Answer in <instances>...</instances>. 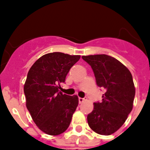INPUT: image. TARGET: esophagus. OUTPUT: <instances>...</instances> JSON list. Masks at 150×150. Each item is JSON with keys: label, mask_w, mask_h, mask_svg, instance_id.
Returning a JSON list of instances; mask_svg holds the SVG:
<instances>
[{"label": "esophagus", "mask_w": 150, "mask_h": 150, "mask_svg": "<svg viewBox=\"0 0 150 150\" xmlns=\"http://www.w3.org/2000/svg\"><path fill=\"white\" fill-rule=\"evenodd\" d=\"M84 100H85V99L81 98V97H79V103H82L84 102Z\"/></svg>", "instance_id": "34e87169"}]
</instances>
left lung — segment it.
<instances>
[{
	"mask_svg": "<svg viewBox=\"0 0 150 150\" xmlns=\"http://www.w3.org/2000/svg\"><path fill=\"white\" fill-rule=\"evenodd\" d=\"M91 66L96 84L105 89L101 103H94L87 116L89 126L97 134L109 135L125 122L133 107L135 88L130 71L118 60L106 54L82 56Z\"/></svg>",
	"mask_w": 150,
	"mask_h": 150,
	"instance_id": "1",
	"label": "left lung"
}]
</instances>
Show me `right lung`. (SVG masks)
<instances>
[{
	"mask_svg": "<svg viewBox=\"0 0 150 150\" xmlns=\"http://www.w3.org/2000/svg\"><path fill=\"white\" fill-rule=\"evenodd\" d=\"M80 57L49 53L40 57L28 72L24 85L26 107L36 126L47 135L65 132L77 108L78 96L63 94L59 89Z\"/></svg>",
	"mask_w": 150,
	"mask_h": 150,
	"instance_id": "obj_1",
	"label": "right lung"
}]
</instances>
